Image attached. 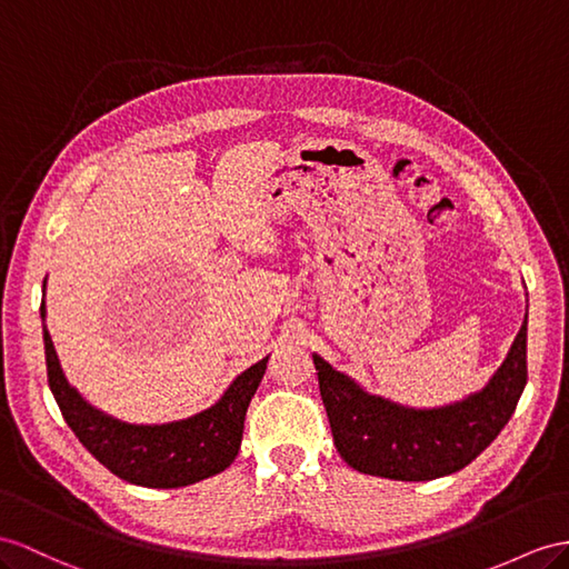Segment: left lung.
<instances>
[{
	"label": "left lung",
	"instance_id": "obj_1",
	"mask_svg": "<svg viewBox=\"0 0 569 569\" xmlns=\"http://www.w3.org/2000/svg\"><path fill=\"white\" fill-rule=\"evenodd\" d=\"M312 360L341 459L360 473L432 480L469 466L512 418L527 385V319L486 389L442 409L416 411L372 397L327 360Z\"/></svg>",
	"mask_w": 569,
	"mask_h": 569
}]
</instances>
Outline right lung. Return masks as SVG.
Returning a JSON list of instances; mask_svg holds the SVG:
<instances>
[{"label": "right lung", "instance_id": "right-lung-1", "mask_svg": "<svg viewBox=\"0 0 569 569\" xmlns=\"http://www.w3.org/2000/svg\"><path fill=\"white\" fill-rule=\"evenodd\" d=\"M40 317L54 401L71 432L108 471L143 488H182L226 471L238 457L247 406L264 377L269 358L238 375L221 401L207 411L178 423L129 426L93 409L67 382L46 329V302L40 305Z\"/></svg>", "mask_w": 569, "mask_h": 569}]
</instances>
